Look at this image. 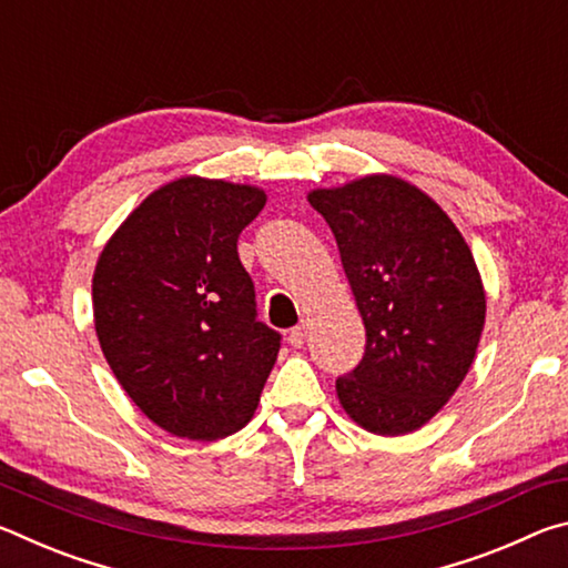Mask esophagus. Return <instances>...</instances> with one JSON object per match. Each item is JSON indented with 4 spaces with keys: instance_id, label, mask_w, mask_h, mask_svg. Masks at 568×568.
Returning a JSON list of instances; mask_svg holds the SVG:
<instances>
[{
    "instance_id": "obj_1",
    "label": "esophagus",
    "mask_w": 568,
    "mask_h": 568,
    "mask_svg": "<svg viewBox=\"0 0 568 568\" xmlns=\"http://www.w3.org/2000/svg\"><path fill=\"white\" fill-rule=\"evenodd\" d=\"M305 338H307V325H297V328H293L291 333H287V343L293 345V348H303L305 345Z\"/></svg>"
}]
</instances>
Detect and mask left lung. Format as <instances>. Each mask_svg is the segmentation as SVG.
Returning a JSON list of instances; mask_svg holds the SVG:
<instances>
[{
  "mask_svg": "<svg viewBox=\"0 0 568 568\" xmlns=\"http://www.w3.org/2000/svg\"><path fill=\"white\" fill-rule=\"evenodd\" d=\"M365 325V355L335 381L353 423L406 436L436 416L474 365L486 291L468 243L444 207L408 180L373 172L315 187Z\"/></svg>",
  "mask_w": 568,
  "mask_h": 568,
  "instance_id": "obj_1",
  "label": "left lung"
}]
</instances>
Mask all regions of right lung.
<instances>
[{
  "label": "right lung",
  "instance_id": "add662e5",
  "mask_svg": "<svg viewBox=\"0 0 568 568\" xmlns=\"http://www.w3.org/2000/svg\"><path fill=\"white\" fill-rule=\"evenodd\" d=\"M247 182L182 175L152 190L104 243L92 315L114 378L172 436L235 434L261 403L281 335L255 321L237 235L265 207Z\"/></svg>",
  "mask_w": 568,
  "mask_h": 568
}]
</instances>
